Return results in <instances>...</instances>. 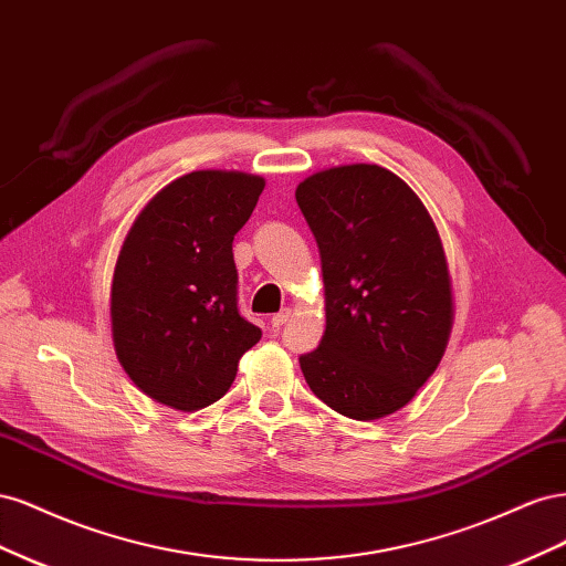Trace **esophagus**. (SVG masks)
<instances>
[{"mask_svg":"<svg viewBox=\"0 0 566 566\" xmlns=\"http://www.w3.org/2000/svg\"><path fill=\"white\" fill-rule=\"evenodd\" d=\"M290 321V310H283L281 314H273L271 316V325L273 328H281V325H285Z\"/></svg>","mask_w":566,"mask_h":566,"instance_id":"esophagus-1","label":"esophagus"}]
</instances>
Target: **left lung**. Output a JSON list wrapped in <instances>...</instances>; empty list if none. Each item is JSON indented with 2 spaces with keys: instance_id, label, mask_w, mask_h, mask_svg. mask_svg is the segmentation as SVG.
<instances>
[{
  "instance_id": "left-lung-1",
  "label": "left lung",
  "mask_w": 566,
  "mask_h": 566,
  "mask_svg": "<svg viewBox=\"0 0 566 566\" xmlns=\"http://www.w3.org/2000/svg\"><path fill=\"white\" fill-rule=\"evenodd\" d=\"M323 271L325 333L306 385L352 420L397 413L430 380L453 328V287L422 200L380 165H339L295 191Z\"/></svg>"
}]
</instances>
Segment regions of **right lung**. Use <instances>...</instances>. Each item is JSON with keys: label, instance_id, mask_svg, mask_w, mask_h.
I'll list each match as a JSON object with an SVG mask.
<instances>
[{"label": "right lung", "instance_id": "1", "mask_svg": "<svg viewBox=\"0 0 566 566\" xmlns=\"http://www.w3.org/2000/svg\"><path fill=\"white\" fill-rule=\"evenodd\" d=\"M264 179L198 169L169 181L136 214L111 285L119 366L153 401L200 410L224 397L262 331L238 314L233 235Z\"/></svg>", "mask_w": 566, "mask_h": 566}]
</instances>
